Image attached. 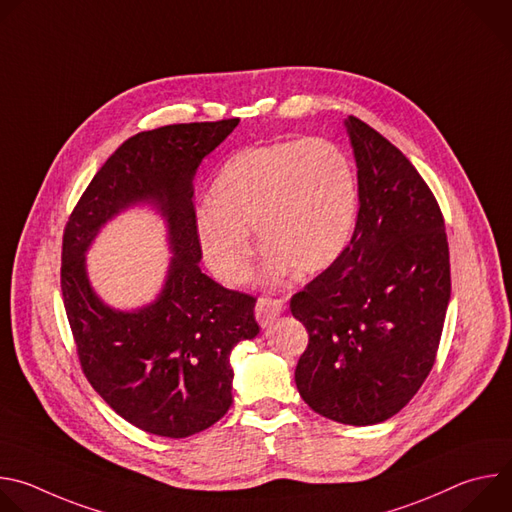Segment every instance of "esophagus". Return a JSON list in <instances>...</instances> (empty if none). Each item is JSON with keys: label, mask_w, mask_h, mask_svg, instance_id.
Instances as JSON below:
<instances>
[{"label": "esophagus", "mask_w": 512, "mask_h": 512, "mask_svg": "<svg viewBox=\"0 0 512 512\" xmlns=\"http://www.w3.org/2000/svg\"><path fill=\"white\" fill-rule=\"evenodd\" d=\"M285 302L283 300H273V298H259L255 306V318L261 324V328H267L273 324V320L283 314Z\"/></svg>", "instance_id": "1"}]
</instances>
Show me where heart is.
Segmentation results:
<instances>
[{
    "label": "heart",
    "mask_w": 512,
    "mask_h": 512,
    "mask_svg": "<svg viewBox=\"0 0 512 512\" xmlns=\"http://www.w3.org/2000/svg\"><path fill=\"white\" fill-rule=\"evenodd\" d=\"M358 188L352 162L324 139H283L231 156L196 214V239L216 277H249L255 229L265 247L259 281L279 285L291 269L326 271L350 243Z\"/></svg>",
    "instance_id": "b5f03b06"
}]
</instances>
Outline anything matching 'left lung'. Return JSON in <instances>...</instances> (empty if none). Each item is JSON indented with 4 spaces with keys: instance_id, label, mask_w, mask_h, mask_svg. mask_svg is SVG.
<instances>
[{
    "instance_id": "left-lung-1",
    "label": "left lung",
    "mask_w": 512,
    "mask_h": 512,
    "mask_svg": "<svg viewBox=\"0 0 512 512\" xmlns=\"http://www.w3.org/2000/svg\"><path fill=\"white\" fill-rule=\"evenodd\" d=\"M358 180L350 245L291 298L310 342L302 399L346 425L399 413L427 379L450 304L444 216L413 164L379 131L344 119Z\"/></svg>"
}]
</instances>
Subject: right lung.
Segmentation results:
<instances>
[{"mask_svg": "<svg viewBox=\"0 0 512 512\" xmlns=\"http://www.w3.org/2000/svg\"><path fill=\"white\" fill-rule=\"evenodd\" d=\"M239 119L164 125L123 141L72 210L60 287L81 367L103 401L131 425L188 437L233 403L231 350L259 334L255 298L200 271L194 176ZM135 205L165 221L173 257L161 294L133 311L109 307L90 285L86 253L100 229Z\"/></svg>", "mask_w": 512, "mask_h": 512, "instance_id": "1", "label": "right lung"}]
</instances>
